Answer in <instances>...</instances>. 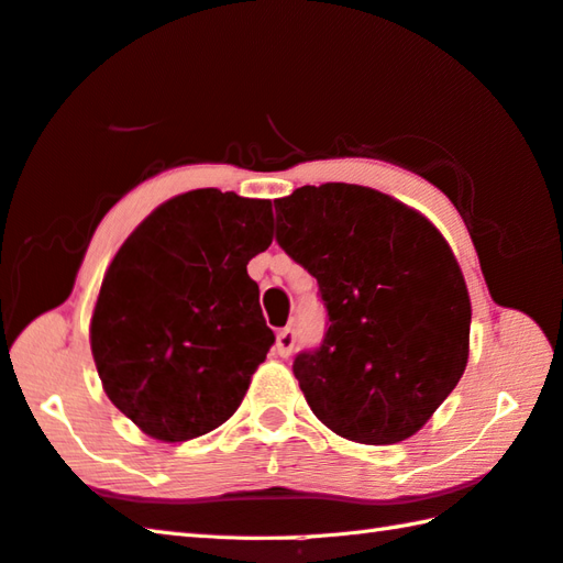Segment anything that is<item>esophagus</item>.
<instances>
[{"mask_svg":"<svg viewBox=\"0 0 563 563\" xmlns=\"http://www.w3.org/2000/svg\"><path fill=\"white\" fill-rule=\"evenodd\" d=\"M292 346H295V332L290 327L280 329L278 334H275V351H278V356H290L292 354Z\"/></svg>","mask_w":563,"mask_h":563,"instance_id":"1","label":"esophagus"}]
</instances>
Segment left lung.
<instances>
[{
	"instance_id": "obj_1",
	"label": "left lung",
	"mask_w": 563,
	"mask_h": 563,
	"mask_svg": "<svg viewBox=\"0 0 563 563\" xmlns=\"http://www.w3.org/2000/svg\"><path fill=\"white\" fill-rule=\"evenodd\" d=\"M278 244L327 302L324 344L292 373L317 420L358 444H398L456 388L471 351V297L429 219L349 183L275 200Z\"/></svg>"
}]
</instances>
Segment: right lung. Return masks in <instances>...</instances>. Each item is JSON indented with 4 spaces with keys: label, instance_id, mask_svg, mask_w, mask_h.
<instances>
[{
    "label": "right lung",
    "instance_id": "obj_1",
    "mask_svg": "<svg viewBox=\"0 0 563 563\" xmlns=\"http://www.w3.org/2000/svg\"><path fill=\"white\" fill-rule=\"evenodd\" d=\"M271 244V200L202 187L158 205L119 246L90 349L107 398L143 434L187 442L239 410L275 341L246 271Z\"/></svg>",
    "mask_w": 563,
    "mask_h": 563
}]
</instances>
